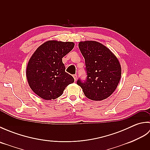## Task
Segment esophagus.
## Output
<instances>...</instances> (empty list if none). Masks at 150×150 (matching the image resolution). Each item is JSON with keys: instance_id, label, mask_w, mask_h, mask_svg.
<instances>
[{"instance_id": "obj_1", "label": "esophagus", "mask_w": 150, "mask_h": 150, "mask_svg": "<svg viewBox=\"0 0 150 150\" xmlns=\"http://www.w3.org/2000/svg\"><path fill=\"white\" fill-rule=\"evenodd\" d=\"M73 78H74V80H75V82H76V81H77V75H73Z\"/></svg>"}]
</instances>
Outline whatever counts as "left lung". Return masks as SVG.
I'll list each match as a JSON object with an SVG mask.
<instances>
[{
    "instance_id": "8db88e82",
    "label": "left lung",
    "mask_w": 150,
    "mask_h": 150,
    "mask_svg": "<svg viewBox=\"0 0 150 150\" xmlns=\"http://www.w3.org/2000/svg\"><path fill=\"white\" fill-rule=\"evenodd\" d=\"M79 47L85 59L87 79L84 82L78 80L77 84L90 99H106L119 83L121 66L119 60L109 48L97 41H81Z\"/></svg>"
}]
</instances>
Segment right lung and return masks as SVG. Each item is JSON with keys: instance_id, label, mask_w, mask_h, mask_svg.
Segmentation results:
<instances>
[{"instance_id": "obj_1", "label": "right lung", "mask_w": 150, "mask_h": 150, "mask_svg": "<svg viewBox=\"0 0 150 150\" xmlns=\"http://www.w3.org/2000/svg\"><path fill=\"white\" fill-rule=\"evenodd\" d=\"M74 46L73 42L48 40L31 55L26 74L30 88L38 96L46 100H54L74 82L72 76L65 71L62 59Z\"/></svg>"}]
</instances>
